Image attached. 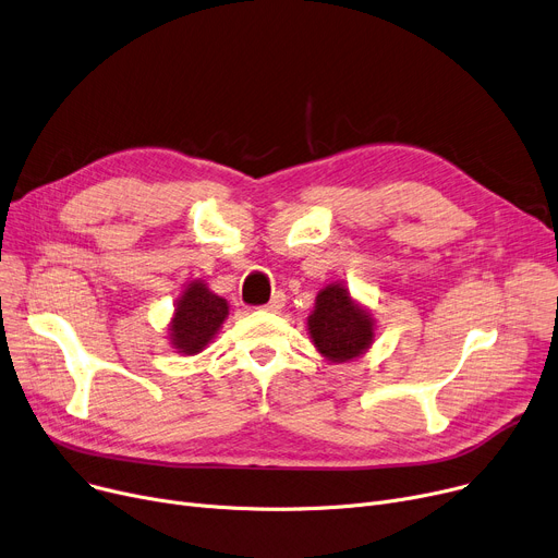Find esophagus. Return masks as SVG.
Segmentation results:
<instances>
[{
    "mask_svg": "<svg viewBox=\"0 0 558 558\" xmlns=\"http://www.w3.org/2000/svg\"><path fill=\"white\" fill-rule=\"evenodd\" d=\"M284 301H287V299H284V293H282V291H276V293L271 295V301H269L263 310H265V312H274V314H278V312L284 307Z\"/></svg>",
    "mask_w": 558,
    "mask_h": 558,
    "instance_id": "1",
    "label": "esophagus"
}]
</instances>
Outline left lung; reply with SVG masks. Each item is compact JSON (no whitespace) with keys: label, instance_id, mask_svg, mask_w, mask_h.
<instances>
[{"label":"left lung","instance_id":"obj_1","mask_svg":"<svg viewBox=\"0 0 558 558\" xmlns=\"http://www.w3.org/2000/svg\"><path fill=\"white\" fill-rule=\"evenodd\" d=\"M307 333L327 363H350L361 359L375 343L377 320L367 307L352 299L345 282H329L307 316Z\"/></svg>","mask_w":558,"mask_h":558}]
</instances>
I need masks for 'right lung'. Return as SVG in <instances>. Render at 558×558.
I'll return each instance as SVG.
<instances>
[{"label":"right lung","mask_w":558,"mask_h":558,"mask_svg":"<svg viewBox=\"0 0 558 558\" xmlns=\"http://www.w3.org/2000/svg\"><path fill=\"white\" fill-rule=\"evenodd\" d=\"M229 318V303L213 293L202 278L185 282L168 323V341L177 354L195 356L213 343Z\"/></svg>","instance_id":"add662e5"}]
</instances>
